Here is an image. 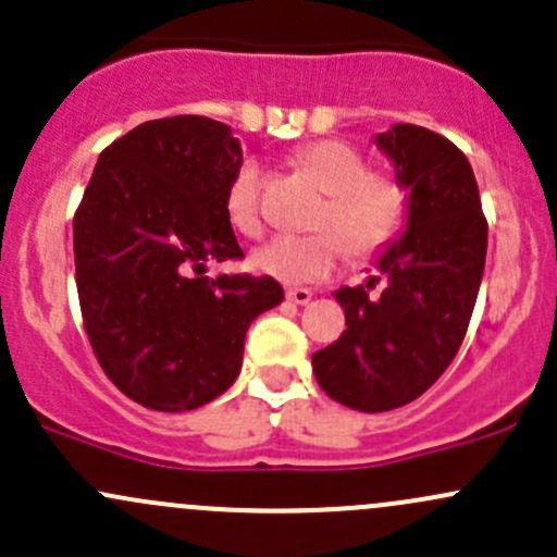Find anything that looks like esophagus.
<instances>
[{"mask_svg":"<svg viewBox=\"0 0 557 557\" xmlns=\"http://www.w3.org/2000/svg\"><path fill=\"white\" fill-rule=\"evenodd\" d=\"M310 297H313L310 289H302V286H289V289H286V300L295 305H308Z\"/></svg>","mask_w":557,"mask_h":557,"instance_id":"34e87169","label":"esophagus"}]
</instances>
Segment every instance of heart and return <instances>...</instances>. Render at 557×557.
Segmentation results:
<instances>
[{"mask_svg":"<svg viewBox=\"0 0 557 557\" xmlns=\"http://www.w3.org/2000/svg\"><path fill=\"white\" fill-rule=\"evenodd\" d=\"M297 161L326 190L310 233H278L252 255L257 271L286 284H313L337 268L343 255L372 260L404 231L409 190L396 175L369 172V161L343 140H315L297 151ZM262 170L244 161L225 190V212L242 236L262 233Z\"/></svg>","mask_w":557,"mask_h":557,"instance_id":"obj_1","label":"heart"}]
</instances>
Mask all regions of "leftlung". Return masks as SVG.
<instances>
[{
	"label": "left lung",
	"mask_w": 557,
	"mask_h": 557,
	"mask_svg": "<svg viewBox=\"0 0 557 557\" xmlns=\"http://www.w3.org/2000/svg\"><path fill=\"white\" fill-rule=\"evenodd\" d=\"M376 146L411 190L409 223L376 262L380 276L334 292L348 329L313 352L321 391L358 411L411 404L446 372L468 334L488 244L475 175L451 140L396 124ZM380 277L386 286L372 296Z\"/></svg>",
	"instance_id": "1"
}]
</instances>
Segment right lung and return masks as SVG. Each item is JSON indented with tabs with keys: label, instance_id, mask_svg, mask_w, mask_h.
<instances>
[{
	"label": "right lung",
	"instance_id": "add662e5",
	"mask_svg": "<svg viewBox=\"0 0 557 557\" xmlns=\"http://www.w3.org/2000/svg\"><path fill=\"white\" fill-rule=\"evenodd\" d=\"M242 166L231 127L166 116L113 140L74 214L82 321L103 372L153 411H190L233 385L247 329L276 308L271 276L209 278L242 260L225 190Z\"/></svg>",
	"mask_w": 557,
	"mask_h": 557
}]
</instances>
